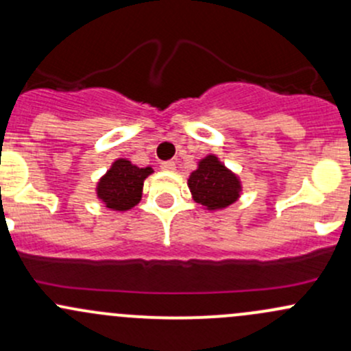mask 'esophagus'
I'll list each match as a JSON object with an SVG mask.
<instances>
[{
	"label": "esophagus",
	"mask_w": 351,
	"mask_h": 351,
	"mask_svg": "<svg viewBox=\"0 0 351 351\" xmlns=\"http://www.w3.org/2000/svg\"><path fill=\"white\" fill-rule=\"evenodd\" d=\"M161 168L167 169V171H173L176 168L175 161H161Z\"/></svg>",
	"instance_id": "34e87169"
}]
</instances>
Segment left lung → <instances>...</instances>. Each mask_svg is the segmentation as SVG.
<instances>
[{
  "label": "left lung",
  "mask_w": 351,
  "mask_h": 351,
  "mask_svg": "<svg viewBox=\"0 0 351 351\" xmlns=\"http://www.w3.org/2000/svg\"><path fill=\"white\" fill-rule=\"evenodd\" d=\"M188 184L195 202L210 210L232 205L240 195V182L237 176L211 155L199 161V167L191 173Z\"/></svg>",
  "instance_id": "left-lung-1"
}]
</instances>
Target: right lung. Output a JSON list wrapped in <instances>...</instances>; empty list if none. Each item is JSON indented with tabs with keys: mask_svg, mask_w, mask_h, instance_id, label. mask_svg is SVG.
I'll return each instance as SVG.
<instances>
[{
	"mask_svg": "<svg viewBox=\"0 0 351 351\" xmlns=\"http://www.w3.org/2000/svg\"><path fill=\"white\" fill-rule=\"evenodd\" d=\"M152 168H138L128 160H117L98 184V196L113 210H130L141 199V190Z\"/></svg>",
	"mask_w": 351,
	"mask_h": 351,
	"instance_id": "right-lung-1",
	"label": "right lung"
}]
</instances>
